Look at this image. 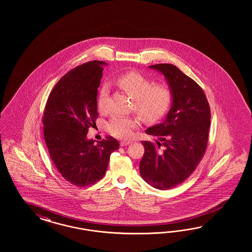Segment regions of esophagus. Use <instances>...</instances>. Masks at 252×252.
<instances>
[{
	"label": "esophagus",
	"mask_w": 252,
	"mask_h": 252,
	"mask_svg": "<svg viewBox=\"0 0 252 252\" xmlns=\"http://www.w3.org/2000/svg\"><path fill=\"white\" fill-rule=\"evenodd\" d=\"M130 143H131V141H129V140H122V141H121V142H120V145H121V146L129 145Z\"/></svg>",
	"instance_id": "34e87169"
}]
</instances>
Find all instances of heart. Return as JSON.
Wrapping results in <instances>:
<instances>
[{"mask_svg": "<svg viewBox=\"0 0 252 252\" xmlns=\"http://www.w3.org/2000/svg\"><path fill=\"white\" fill-rule=\"evenodd\" d=\"M115 84L132 98V110L146 122L160 120L169 110L173 100V92L166 83H153L152 80L137 71H127L115 78ZM108 86L102 85L98 97V107L106 111ZM137 120L130 116L115 115L108 122L107 127L112 136L127 138L137 127Z\"/></svg>", "mask_w": 252, "mask_h": 252, "instance_id": "1", "label": "heart"}]
</instances>
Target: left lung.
Segmentation results:
<instances>
[{
    "instance_id": "obj_1",
    "label": "left lung",
    "mask_w": 252,
    "mask_h": 252,
    "mask_svg": "<svg viewBox=\"0 0 252 252\" xmlns=\"http://www.w3.org/2000/svg\"><path fill=\"white\" fill-rule=\"evenodd\" d=\"M162 73L173 92L165 120L145 132L160 141H141L145 152L139 173L147 183L166 190L183 183L206 152L211 109L205 93L189 76L171 63L151 65Z\"/></svg>"
}]
</instances>
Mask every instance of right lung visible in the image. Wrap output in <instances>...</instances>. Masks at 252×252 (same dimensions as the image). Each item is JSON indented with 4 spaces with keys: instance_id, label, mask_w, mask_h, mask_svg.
Instances as JSON below:
<instances>
[{
    "instance_id": "add662e5",
    "label": "right lung",
    "mask_w": 252,
    "mask_h": 252,
    "mask_svg": "<svg viewBox=\"0 0 252 252\" xmlns=\"http://www.w3.org/2000/svg\"><path fill=\"white\" fill-rule=\"evenodd\" d=\"M103 64L88 62L63 76L50 93L42 116L46 146L55 167L66 181L80 188L100 180L110 155L119 149L114 137L97 144L87 139L98 118L97 94Z\"/></svg>"
}]
</instances>
